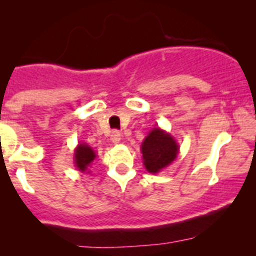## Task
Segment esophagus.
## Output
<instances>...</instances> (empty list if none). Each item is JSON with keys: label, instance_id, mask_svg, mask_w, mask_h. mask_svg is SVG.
<instances>
[{"label": "esophagus", "instance_id": "esophagus-1", "mask_svg": "<svg viewBox=\"0 0 256 256\" xmlns=\"http://www.w3.org/2000/svg\"><path fill=\"white\" fill-rule=\"evenodd\" d=\"M122 140V134L120 132H118V130H114V132L112 133V144H119Z\"/></svg>", "mask_w": 256, "mask_h": 256}]
</instances>
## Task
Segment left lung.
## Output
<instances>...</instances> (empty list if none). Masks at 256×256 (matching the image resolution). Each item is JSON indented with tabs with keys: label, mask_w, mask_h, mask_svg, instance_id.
Here are the masks:
<instances>
[{
	"label": "left lung",
	"mask_w": 256,
	"mask_h": 256,
	"mask_svg": "<svg viewBox=\"0 0 256 256\" xmlns=\"http://www.w3.org/2000/svg\"><path fill=\"white\" fill-rule=\"evenodd\" d=\"M140 152L146 170L151 174H157L174 162L179 154V144L170 133L157 126L144 140Z\"/></svg>",
	"instance_id": "8db88e82"
}]
</instances>
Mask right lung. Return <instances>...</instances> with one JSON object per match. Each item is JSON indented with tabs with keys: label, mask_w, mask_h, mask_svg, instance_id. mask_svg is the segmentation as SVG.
<instances>
[{
	"label": "right lung",
	"mask_w": 256,
	"mask_h": 256,
	"mask_svg": "<svg viewBox=\"0 0 256 256\" xmlns=\"http://www.w3.org/2000/svg\"><path fill=\"white\" fill-rule=\"evenodd\" d=\"M96 151L88 144H78L74 148V164L77 170L81 172H90L88 168H91L94 160L96 158Z\"/></svg>",
	"instance_id": "obj_1"
}]
</instances>
